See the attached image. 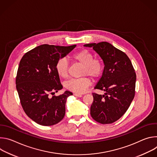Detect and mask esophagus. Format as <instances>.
Returning a JSON list of instances; mask_svg holds the SVG:
<instances>
[{
    "label": "esophagus",
    "mask_w": 157,
    "mask_h": 157,
    "mask_svg": "<svg viewBox=\"0 0 157 157\" xmlns=\"http://www.w3.org/2000/svg\"><path fill=\"white\" fill-rule=\"evenodd\" d=\"M74 96H77V97H79V98H80V97H82V94L75 93H74Z\"/></svg>",
    "instance_id": "34e87169"
}]
</instances>
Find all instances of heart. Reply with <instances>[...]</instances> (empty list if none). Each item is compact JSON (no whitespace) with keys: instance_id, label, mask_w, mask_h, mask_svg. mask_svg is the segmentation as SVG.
I'll return each instance as SVG.
<instances>
[{"instance_id":"heart-1","label":"heart","mask_w":157,"mask_h":157,"mask_svg":"<svg viewBox=\"0 0 157 157\" xmlns=\"http://www.w3.org/2000/svg\"><path fill=\"white\" fill-rule=\"evenodd\" d=\"M92 52L86 49H82L73 55V59L83 65L82 75H88L92 78L97 79L102 75L104 65L102 59L94 58ZM56 70L58 75L63 78L68 76L69 64L65 58L59 59L56 64ZM91 80L87 77H81L70 79L66 82V87L68 90L81 94L84 93L87 88L91 85Z\"/></svg>"}]
</instances>
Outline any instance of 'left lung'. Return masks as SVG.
Wrapping results in <instances>:
<instances>
[{
    "mask_svg": "<svg viewBox=\"0 0 157 157\" xmlns=\"http://www.w3.org/2000/svg\"><path fill=\"white\" fill-rule=\"evenodd\" d=\"M84 46L93 47L104 63L102 77L94 89L105 93H93L91 117L102 124H113L125 113L135 96V70L128 56L108 42L89 43Z\"/></svg>",
    "mask_w": 157,
    "mask_h": 157,
    "instance_id": "left-lung-1",
    "label": "left lung"
}]
</instances>
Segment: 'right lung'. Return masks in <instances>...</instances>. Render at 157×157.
Masks as SVG:
<instances>
[{"mask_svg":"<svg viewBox=\"0 0 157 157\" xmlns=\"http://www.w3.org/2000/svg\"><path fill=\"white\" fill-rule=\"evenodd\" d=\"M76 46L41 44L27 52L20 61L15 82L20 104L25 114L40 125H53L64 117L66 99L73 93L66 91L49 96L63 88L56 70L57 61Z\"/></svg>","mask_w":157,"mask_h":157,"instance_id":"obj_1","label":"right lung"}]
</instances>
